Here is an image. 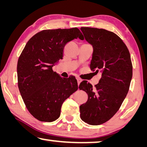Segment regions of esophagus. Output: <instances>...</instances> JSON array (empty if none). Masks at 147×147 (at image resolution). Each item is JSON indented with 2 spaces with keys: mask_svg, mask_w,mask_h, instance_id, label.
<instances>
[{
  "mask_svg": "<svg viewBox=\"0 0 147 147\" xmlns=\"http://www.w3.org/2000/svg\"><path fill=\"white\" fill-rule=\"evenodd\" d=\"M76 79H77V81H78V84L79 85V84H80V82H82V79H81V78H77Z\"/></svg>",
  "mask_w": 147,
  "mask_h": 147,
  "instance_id": "34e87169",
  "label": "esophagus"
}]
</instances>
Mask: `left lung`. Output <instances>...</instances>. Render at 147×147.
Listing matches in <instances>:
<instances>
[{"instance_id":"8db88e82","label":"left lung","mask_w":147,"mask_h":147,"mask_svg":"<svg viewBox=\"0 0 147 147\" xmlns=\"http://www.w3.org/2000/svg\"><path fill=\"white\" fill-rule=\"evenodd\" d=\"M85 39L94 48L90 69L101 72L93 87L86 80L79 88L87 93L88 101L80 107V118L90 125H100L117 113L126 97L133 67L127 46L115 32L103 29L81 27Z\"/></svg>"}]
</instances>
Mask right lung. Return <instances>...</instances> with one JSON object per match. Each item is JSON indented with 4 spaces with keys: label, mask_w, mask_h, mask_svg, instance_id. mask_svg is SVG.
Here are the masks:
<instances>
[{
    "label": "right lung",
    "mask_w": 147,
    "mask_h": 147,
    "mask_svg": "<svg viewBox=\"0 0 147 147\" xmlns=\"http://www.w3.org/2000/svg\"><path fill=\"white\" fill-rule=\"evenodd\" d=\"M83 40L78 28L46 29L37 32L25 45L18 61V83L31 115L41 122L59 117L65 99L78 90L74 76L63 78L53 71L63 58L65 46L74 38Z\"/></svg>",
    "instance_id": "obj_1"
}]
</instances>
